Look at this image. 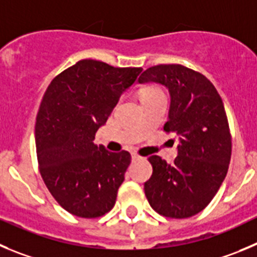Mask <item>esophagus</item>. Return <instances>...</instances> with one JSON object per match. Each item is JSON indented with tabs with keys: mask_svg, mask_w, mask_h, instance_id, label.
Here are the masks:
<instances>
[{
	"mask_svg": "<svg viewBox=\"0 0 257 257\" xmlns=\"http://www.w3.org/2000/svg\"><path fill=\"white\" fill-rule=\"evenodd\" d=\"M132 158H133V161H137V160H141V158H142V156H140L138 153L133 152L132 153Z\"/></svg>",
	"mask_w": 257,
	"mask_h": 257,
	"instance_id": "esophagus-1",
	"label": "esophagus"
}]
</instances>
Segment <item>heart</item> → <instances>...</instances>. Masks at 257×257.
<instances>
[{"instance_id":"heart-1","label":"heart","mask_w":257,"mask_h":257,"mask_svg":"<svg viewBox=\"0 0 257 257\" xmlns=\"http://www.w3.org/2000/svg\"><path fill=\"white\" fill-rule=\"evenodd\" d=\"M157 93H162L161 88H160V87H156V86H151V87L146 88V90L143 91V93H142V97H145V96L157 95Z\"/></svg>"}]
</instances>
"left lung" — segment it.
I'll return each mask as SVG.
<instances>
[{
  "label": "left lung",
  "instance_id": "8db88e82",
  "mask_svg": "<svg viewBox=\"0 0 257 257\" xmlns=\"http://www.w3.org/2000/svg\"><path fill=\"white\" fill-rule=\"evenodd\" d=\"M138 82L169 88L171 106L164 131L180 141L174 164L160 156L148 158L153 169L145 183L148 203L164 217H193L212 201L228 171L232 138L224 105L204 74L181 64L150 67Z\"/></svg>",
  "mask_w": 257,
  "mask_h": 257
}]
</instances>
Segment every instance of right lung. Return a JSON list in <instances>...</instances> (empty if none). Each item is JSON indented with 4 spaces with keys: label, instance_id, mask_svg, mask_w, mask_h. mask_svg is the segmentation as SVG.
Instances as JSON below:
<instances>
[{
    "label": "right lung",
    "instance_id": "right-lung-1",
    "mask_svg": "<svg viewBox=\"0 0 257 257\" xmlns=\"http://www.w3.org/2000/svg\"><path fill=\"white\" fill-rule=\"evenodd\" d=\"M141 72V67L82 59L53 78L43 96L35 123L39 171L71 214L99 218L115 205L131 153L109 152L93 140Z\"/></svg>",
    "mask_w": 257,
    "mask_h": 257
}]
</instances>
